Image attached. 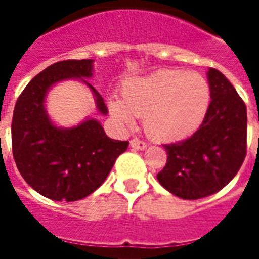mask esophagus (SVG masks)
<instances>
[{
  "label": "esophagus",
  "instance_id": "1",
  "mask_svg": "<svg viewBox=\"0 0 259 259\" xmlns=\"http://www.w3.org/2000/svg\"><path fill=\"white\" fill-rule=\"evenodd\" d=\"M130 146H132V148H135V150H140V151H143V150H146L147 148V143L141 141L140 139H133V140L130 141Z\"/></svg>",
  "mask_w": 259,
  "mask_h": 259
}]
</instances>
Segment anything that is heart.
Listing matches in <instances>:
<instances>
[{
  "label": "heart",
  "instance_id": "heart-1",
  "mask_svg": "<svg viewBox=\"0 0 259 259\" xmlns=\"http://www.w3.org/2000/svg\"><path fill=\"white\" fill-rule=\"evenodd\" d=\"M123 100L111 98L109 109L119 122L135 123L144 116V129L158 141L185 140L198 130L211 104L204 76L183 69H162L124 81Z\"/></svg>",
  "mask_w": 259,
  "mask_h": 259
}]
</instances>
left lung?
<instances>
[{
	"label": "left lung",
	"mask_w": 259,
	"mask_h": 259,
	"mask_svg": "<svg viewBox=\"0 0 259 259\" xmlns=\"http://www.w3.org/2000/svg\"><path fill=\"white\" fill-rule=\"evenodd\" d=\"M211 104L200 129L187 140L165 144L168 159L157 175L169 193L198 200L222 190L247 152V108L225 74L208 70Z\"/></svg>",
	"instance_id": "1"
}]
</instances>
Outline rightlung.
Wrapping results in <instances>:
<instances>
[{
    "instance_id": "right-lung-1",
    "label": "right lung",
    "mask_w": 259,
    "mask_h": 259,
    "mask_svg": "<svg viewBox=\"0 0 259 259\" xmlns=\"http://www.w3.org/2000/svg\"><path fill=\"white\" fill-rule=\"evenodd\" d=\"M93 59H68L50 65L26 85L12 119V152L26 183L54 201H77L96 191L107 179L129 141L109 139L101 123L87 118L73 127H58L46 109V97L59 81L79 79L96 98L97 111L107 115L100 93L87 81Z\"/></svg>"
}]
</instances>
